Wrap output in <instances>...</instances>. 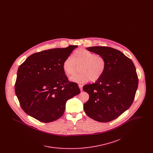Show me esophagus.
Masks as SVG:
<instances>
[{"label":"esophagus","instance_id":"obj_1","mask_svg":"<svg viewBox=\"0 0 153 153\" xmlns=\"http://www.w3.org/2000/svg\"><path fill=\"white\" fill-rule=\"evenodd\" d=\"M79 88H80V91H82V85L80 84H79Z\"/></svg>","mask_w":153,"mask_h":153}]
</instances>
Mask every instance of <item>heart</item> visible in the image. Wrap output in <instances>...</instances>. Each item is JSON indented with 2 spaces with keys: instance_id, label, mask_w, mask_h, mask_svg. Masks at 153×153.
Wrapping results in <instances>:
<instances>
[{
  "instance_id": "heart-1",
  "label": "heart",
  "mask_w": 153,
  "mask_h": 153,
  "mask_svg": "<svg viewBox=\"0 0 153 153\" xmlns=\"http://www.w3.org/2000/svg\"><path fill=\"white\" fill-rule=\"evenodd\" d=\"M78 66H80V72L72 76L71 81L78 83L90 80L95 82L105 73L107 62L101 55L85 49H79L73 52L72 57L69 56L64 59L62 69L66 75L71 76L77 71Z\"/></svg>"
}]
</instances>
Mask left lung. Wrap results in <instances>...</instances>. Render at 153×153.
I'll return each instance as SVG.
<instances>
[{
  "label": "left lung",
  "mask_w": 153,
  "mask_h": 153,
  "mask_svg": "<svg viewBox=\"0 0 153 153\" xmlns=\"http://www.w3.org/2000/svg\"><path fill=\"white\" fill-rule=\"evenodd\" d=\"M87 49L104 57L107 68L101 79L82 88L89 96L84 109L94 120L108 122L121 115L134 102L138 86L135 66L130 58L112 48L94 46Z\"/></svg>",
  "instance_id": "left-lung-1"
}]
</instances>
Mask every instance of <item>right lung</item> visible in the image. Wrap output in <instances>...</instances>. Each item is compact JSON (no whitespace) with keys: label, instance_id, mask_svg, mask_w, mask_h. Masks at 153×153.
<instances>
[{"label":"right lung","instance_id":"right-lung-1","mask_svg":"<svg viewBox=\"0 0 153 153\" xmlns=\"http://www.w3.org/2000/svg\"><path fill=\"white\" fill-rule=\"evenodd\" d=\"M77 45L35 53L19 66L15 92L22 109L44 123L56 120L65 112L66 101L80 93L69 81L62 63Z\"/></svg>","mask_w":153,"mask_h":153}]
</instances>
